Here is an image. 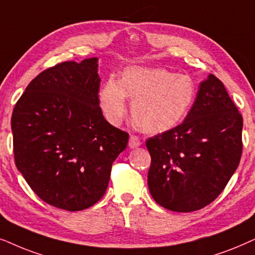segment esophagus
<instances>
[{"label":"esophagus","mask_w":255,"mask_h":255,"mask_svg":"<svg viewBox=\"0 0 255 255\" xmlns=\"http://www.w3.org/2000/svg\"><path fill=\"white\" fill-rule=\"evenodd\" d=\"M140 144H141L140 138H138L137 136H135V135H131V136L129 137V142H128L129 148H137Z\"/></svg>","instance_id":"34e87169"}]
</instances>
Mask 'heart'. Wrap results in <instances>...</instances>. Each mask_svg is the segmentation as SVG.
I'll return each mask as SVG.
<instances>
[{
    "label": "heart",
    "mask_w": 255,
    "mask_h": 255,
    "mask_svg": "<svg viewBox=\"0 0 255 255\" xmlns=\"http://www.w3.org/2000/svg\"><path fill=\"white\" fill-rule=\"evenodd\" d=\"M196 85L186 74L162 67H127L122 79L110 76L98 93L100 110L112 125H119L133 99L131 115L147 133L172 129L188 115L196 99Z\"/></svg>",
    "instance_id": "heart-1"
}]
</instances>
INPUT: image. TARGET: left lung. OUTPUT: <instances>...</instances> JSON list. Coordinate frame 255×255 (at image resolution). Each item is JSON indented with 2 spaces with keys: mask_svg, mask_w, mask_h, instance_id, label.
Instances as JSON below:
<instances>
[{
  "mask_svg": "<svg viewBox=\"0 0 255 255\" xmlns=\"http://www.w3.org/2000/svg\"><path fill=\"white\" fill-rule=\"evenodd\" d=\"M243 117L225 86L210 74L177 127L148 138L149 191L175 212H192L218 197L238 168Z\"/></svg>",
  "mask_w": 255,
  "mask_h": 255,
  "instance_id": "1",
  "label": "left lung"
}]
</instances>
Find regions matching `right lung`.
<instances>
[{
    "instance_id": "1",
    "label": "right lung",
    "mask_w": 255,
    "mask_h": 255,
    "mask_svg": "<svg viewBox=\"0 0 255 255\" xmlns=\"http://www.w3.org/2000/svg\"><path fill=\"white\" fill-rule=\"evenodd\" d=\"M98 58L64 62L39 73L13 108L15 163L33 192L54 208L80 211L106 192L126 131L100 110Z\"/></svg>"
}]
</instances>
